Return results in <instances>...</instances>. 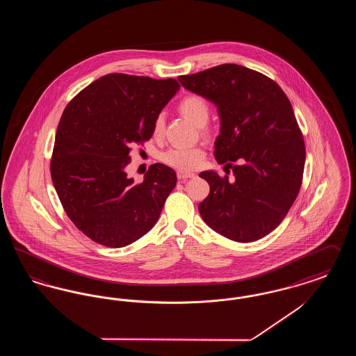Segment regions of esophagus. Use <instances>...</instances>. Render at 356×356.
I'll use <instances>...</instances> for the list:
<instances>
[{"mask_svg":"<svg viewBox=\"0 0 356 356\" xmlns=\"http://www.w3.org/2000/svg\"><path fill=\"white\" fill-rule=\"evenodd\" d=\"M196 175L195 173H191V172H184V170H177V179L179 180H188V179H192L195 177Z\"/></svg>","mask_w":356,"mask_h":356,"instance_id":"obj_1","label":"esophagus"}]
</instances>
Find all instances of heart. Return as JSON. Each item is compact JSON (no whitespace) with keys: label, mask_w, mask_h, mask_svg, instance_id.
I'll return each instance as SVG.
<instances>
[{"label":"heart","mask_w":356,"mask_h":356,"mask_svg":"<svg viewBox=\"0 0 356 356\" xmlns=\"http://www.w3.org/2000/svg\"><path fill=\"white\" fill-rule=\"evenodd\" d=\"M179 111L191 120L193 124L199 125L200 132L204 137L212 136V128L207 124L209 119L211 108L209 102L200 95H186L179 102ZM152 134L156 138L161 137L164 134V118L163 115H157L153 121ZM161 161L172 168L179 170H193L202 167L205 159V151L202 145L195 147H173L161 153Z\"/></svg>","instance_id":"obj_1"}]
</instances>
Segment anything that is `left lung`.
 I'll return each instance as SVG.
<instances>
[{
    "instance_id": "left-lung-1",
    "label": "left lung",
    "mask_w": 356,
    "mask_h": 356,
    "mask_svg": "<svg viewBox=\"0 0 356 356\" xmlns=\"http://www.w3.org/2000/svg\"><path fill=\"white\" fill-rule=\"evenodd\" d=\"M179 80L215 102L220 115L215 156L227 175L200 173L209 184V195L199 204L203 220L238 243L268 235L295 202L305 170V140L286 93L263 73L236 64Z\"/></svg>"
}]
</instances>
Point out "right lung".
<instances>
[{"label": "right lung", "instance_id": "obj_1", "mask_svg": "<svg viewBox=\"0 0 356 356\" xmlns=\"http://www.w3.org/2000/svg\"><path fill=\"white\" fill-rule=\"evenodd\" d=\"M176 79L109 73L63 112L51 153L53 186L85 236L125 247L145 235L176 186L175 170L153 164L141 183L127 176L131 151L152 137L153 121L175 96Z\"/></svg>", "mask_w": 356, "mask_h": 356}]
</instances>
